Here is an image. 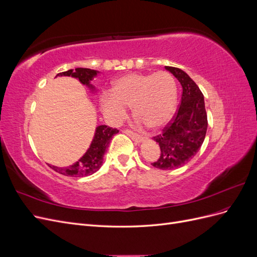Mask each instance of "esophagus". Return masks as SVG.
I'll use <instances>...</instances> for the list:
<instances>
[{"mask_svg": "<svg viewBox=\"0 0 257 257\" xmlns=\"http://www.w3.org/2000/svg\"><path fill=\"white\" fill-rule=\"evenodd\" d=\"M125 133L133 139L134 142H136V143H142L143 141H144V137H142V136H139V135H137V134H135V133H133V132H131V131H125Z\"/></svg>", "mask_w": 257, "mask_h": 257, "instance_id": "esophagus-1", "label": "esophagus"}]
</instances>
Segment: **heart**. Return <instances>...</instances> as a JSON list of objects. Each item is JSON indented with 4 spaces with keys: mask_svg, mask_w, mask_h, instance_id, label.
<instances>
[{
    "mask_svg": "<svg viewBox=\"0 0 257 257\" xmlns=\"http://www.w3.org/2000/svg\"><path fill=\"white\" fill-rule=\"evenodd\" d=\"M176 104V83L166 72L122 76L113 82L112 92L103 93L100 98V109L112 124L122 122L126 106H132L138 128L163 127L172 119Z\"/></svg>",
    "mask_w": 257,
    "mask_h": 257,
    "instance_id": "1",
    "label": "heart"
}]
</instances>
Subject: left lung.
I'll use <instances>...</instances> for the list:
<instances>
[{
	"label": "left lung",
	"mask_w": 257,
	"mask_h": 257,
	"mask_svg": "<svg viewBox=\"0 0 257 257\" xmlns=\"http://www.w3.org/2000/svg\"><path fill=\"white\" fill-rule=\"evenodd\" d=\"M165 68L181 83V104L172 123L154 137L161 155L152 165L162 170H173L185 165L199 151L206 137L208 120L204 95L198 85L182 69Z\"/></svg>",
	"instance_id": "left-lung-1"
}]
</instances>
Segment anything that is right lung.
I'll return each instance as SVG.
<instances>
[{
  "label": "right lung",
  "mask_w": 257,
  "mask_h": 257,
  "mask_svg": "<svg viewBox=\"0 0 257 257\" xmlns=\"http://www.w3.org/2000/svg\"><path fill=\"white\" fill-rule=\"evenodd\" d=\"M97 74H99V72L95 71V69L77 67L75 69H68L66 72L60 73L57 76H68L78 79L90 90L91 93L95 94L97 89L92 81L94 80L95 77H97ZM118 132V130L111 128L107 125H98L95 127L94 136H93L89 148L78 161L66 167H58L51 164L48 165L57 173L68 177H87L93 175L102 167L107 148L109 147L112 137Z\"/></svg>",
  "instance_id": "obj_1"
}]
</instances>
